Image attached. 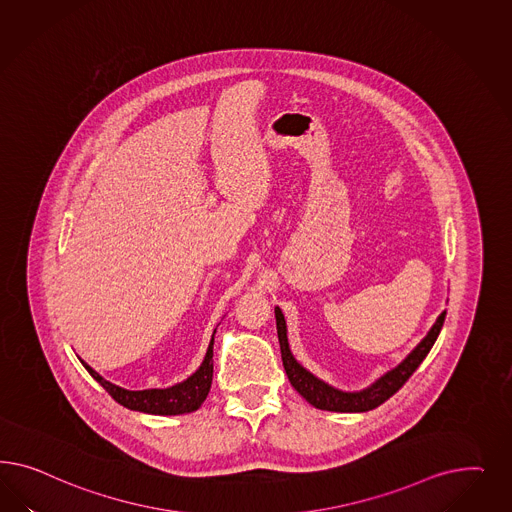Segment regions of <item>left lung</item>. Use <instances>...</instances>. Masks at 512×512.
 Here are the masks:
<instances>
[{
    "label": "left lung",
    "mask_w": 512,
    "mask_h": 512,
    "mask_svg": "<svg viewBox=\"0 0 512 512\" xmlns=\"http://www.w3.org/2000/svg\"><path fill=\"white\" fill-rule=\"evenodd\" d=\"M274 313H276L281 360H283V368L287 372L291 385L313 407L323 409V411H336V413H366V411H372L375 407H379L381 403L387 402L392 394H396L403 387V383L413 375V372L419 368L420 362L430 353V349L434 347L435 340L441 332V326L445 323V315H447V311L439 313V317L435 319L428 334L419 341V345L403 358L396 368L383 373L379 379L373 381L370 387L355 390V392H345V390L332 387L323 379L315 377L293 357L289 340H287L285 317L278 306L274 308Z\"/></svg>",
    "instance_id": "obj_1"
}]
</instances>
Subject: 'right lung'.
<instances>
[{
	"label": "right lung",
	"instance_id": "obj_1",
	"mask_svg": "<svg viewBox=\"0 0 512 512\" xmlns=\"http://www.w3.org/2000/svg\"><path fill=\"white\" fill-rule=\"evenodd\" d=\"M214 334H216V330H214ZM212 357H214V336L206 349V355H204L199 370L191 373L186 381L176 383L169 388H146V390H127V388L118 387V385L107 381L105 377H101L84 360H80V358L78 360L82 362V366L88 370L93 379L105 388L120 405H124L131 411L146 413V415L169 417V415L193 413L201 407L210 392V387H212V375H214Z\"/></svg>",
	"mask_w": 512,
	"mask_h": 512
}]
</instances>
